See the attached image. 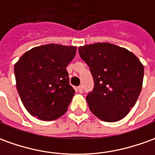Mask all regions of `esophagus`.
<instances>
[{
  "mask_svg": "<svg viewBox=\"0 0 155 155\" xmlns=\"http://www.w3.org/2000/svg\"><path fill=\"white\" fill-rule=\"evenodd\" d=\"M78 91L80 93L83 92V86L82 85H80V86H78Z\"/></svg>",
  "mask_w": 155,
  "mask_h": 155,
  "instance_id": "34e87169",
  "label": "esophagus"
}]
</instances>
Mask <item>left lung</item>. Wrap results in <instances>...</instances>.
<instances>
[{"instance_id":"left-lung-1","label":"left lung","mask_w":155,"mask_h":155,"mask_svg":"<svg viewBox=\"0 0 155 155\" xmlns=\"http://www.w3.org/2000/svg\"><path fill=\"white\" fill-rule=\"evenodd\" d=\"M79 54L90 67L95 83L86 96L91 111L108 123L123 119L141 92L143 64L132 52L110 43L80 46Z\"/></svg>"}]
</instances>
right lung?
<instances>
[{"instance_id":"add662e5","label":"right lung","mask_w":155,"mask_h":155,"mask_svg":"<svg viewBox=\"0 0 155 155\" xmlns=\"http://www.w3.org/2000/svg\"><path fill=\"white\" fill-rule=\"evenodd\" d=\"M75 53V46L48 44L32 48L15 64L17 91L31 115L53 121L66 112L74 94L66 67Z\"/></svg>"}]
</instances>
